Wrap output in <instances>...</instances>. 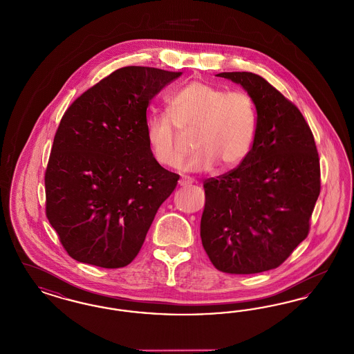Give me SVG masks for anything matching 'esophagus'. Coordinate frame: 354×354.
I'll use <instances>...</instances> for the list:
<instances>
[{"instance_id":"esophagus-1","label":"esophagus","mask_w":354,"mask_h":354,"mask_svg":"<svg viewBox=\"0 0 354 354\" xmlns=\"http://www.w3.org/2000/svg\"><path fill=\"white\" fill-rule=\"evenodd\" d=\"M194 183V179L189 178V176H183L179 179V185L180 187H185V185H189V184Z\"/></svg>"}]
</instances>
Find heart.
Segmentation results:
<instances>
[{
	"label": "heart",
	"instance_id": "heart-1",
	"mask_svg": "<svg viewBox=\"0 0 354 354\" xmlns=\"http://www.w3.org/2000/svg\"><path fill=\"white\" fill-rule=\"evenodd\" d=\"M169 113L150 115L146 140L156 163L176 167L188 140L195 136L196 153L184 170L208 171L239 166L249 156L257 134V106L246 91L192 82L170 100Z\"/></svg>",
	"mask_w": 354,
	"mask_h": 354
}]
</instances>
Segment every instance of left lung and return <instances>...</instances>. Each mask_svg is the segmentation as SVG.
Segmentation results:
<instances>
[{"instance_id":"left-lung-1","label":"left lung","mask_w":354,"mask_h":354,"mask_svg":"<svg viewBox=\"0 0 354 354\" xmlns=\"http://www.w3.org/2000/svg\"><path fill=\"white\" fill-rule=\"evenodd\" d=\"M217 76L254 99V145L239 167L205 179L200 223L203 248L227 274L277 269L308 236L320 194V159L297 105L252 72Z\"/></svg>"}]
</instances>
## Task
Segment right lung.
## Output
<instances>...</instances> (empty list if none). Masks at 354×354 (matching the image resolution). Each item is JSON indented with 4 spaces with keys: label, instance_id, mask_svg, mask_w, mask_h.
<instances>
[{
    "label": "right lung",
    "instance_id": "add662e5",
    "mask_svg": "<svg viewBox=\"0 0 354 354\" xmlns=\"http://www.w3.org/2000/svg\"><path fill=\"white\" fill-rule=\"evenodd\" d=\"M182 72L129 66L70 105L44 172L46 216L73 259L127 266L179 175L156 163L146 140L147 106Z\"/></svg>",
    "mask_w": 354,
    "mask_h": 354
}]
</instances>
